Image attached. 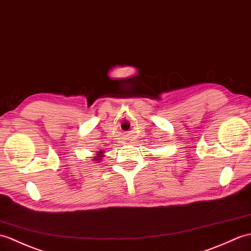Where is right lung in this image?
<instances>
[{"instance_id": "obj_1", "label": "right lung", "mask_w": 251, "mask_h": 251, "mask_svg": "<svg viewBox=\"0 0 251 251\" xmlns=\"http://www.w3.org/2000/svg\"><path fill=\"white\" fill-rule=\"evenodd\" d=\"M101 153H102V152H99V154H97L98 156H96V158H95L96 160H99V158H100V157L102 156V155H101Z\"/></svg>"}]
</instances>
